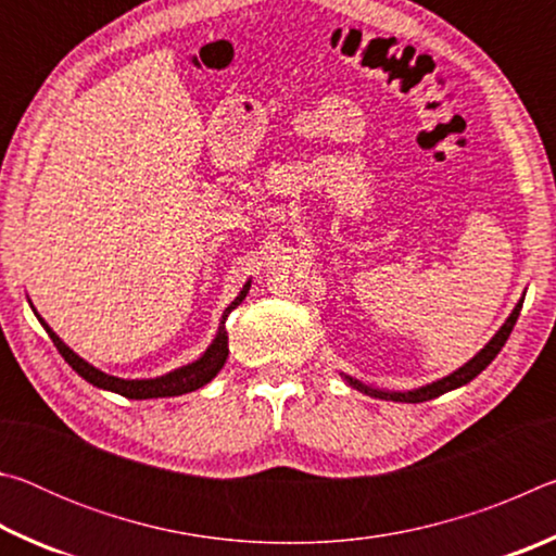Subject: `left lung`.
<instances>
[{"mask_svg": "<svg viewBox=\"0 0 556 556\" xmlns=\"http://www.w3.org/2000/svg\"><path fill=\"white\" fill-rule=\"evenodd\" d=\"M522 301L520 299L513 308V314L505 318V324L501 326V331H497L491 341H488L481 351H478L473 357L466 365H460L458 370H454L451 375H446V378H441L437 382H429V384H421V388L417 390H407V392H394V390H378V388H370V384H365L361 380H353L351 375H343V380L351 384V388L361 390L365 394H370V397H380V400H392V402H409V404H417V402H427V400H434L439 397V394L444 392H451L456 388H464V384H468L470 380L476 378V375H481L488 365L493 363V357L501 353V348L505 345L507 338H510V331L513 326L517 321V316H520V308H522Z\"/></svg>", "mask_w": 556, "mask_h": 556, "instance_id": "obj_1", "label": "left lung"}]
</instances>
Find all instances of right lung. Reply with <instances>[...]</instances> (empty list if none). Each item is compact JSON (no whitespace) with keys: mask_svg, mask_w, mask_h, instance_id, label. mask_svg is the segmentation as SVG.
Listing matches in <instances>:
<instances>
[{"mask_svg":"<svg viewBox=\"0 0 556 556\" xmlns=\"http://www.w3.org/2000/svg\"><path fill=\"white\" fill-rule=\"evenodd\" d=\"M248 291H250V279L244 281L240 294L235 296V301H230V306L223 312L218 333H215L213 343L205 348L199 361L181 365V368H176V370L166 372V375H159V378H149V380H125V378H115V375H108V372L98 370L96 365H90L88 361H83L78 353L71 351V348L53 333V328L43 321L41 314L36 312L34 306L31 308H34L36 318L41 321V326L46 328V333L51 336L53 345L59 348V353L65 357V363H68L83 380H88L90 384H96V388H100V390L117 392V394H122V397H129V400H154V397H176V394H186V392L199 390V388H203V384H208L215 378V375L220 372L225 361H228V331H225V318L230 316L232 308H238L242 304V299L248 296ZM29 304H31V301H29Z\"/></svg>","mask_w":556,"mask_h":556,"instance_id":"1","label":"right lung"}]
</instances>
